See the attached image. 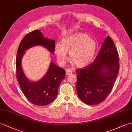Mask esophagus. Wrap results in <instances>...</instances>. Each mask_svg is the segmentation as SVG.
Instances as JSON below:
<instances>
[{"instance_id":"obj_1","label":"esophagus","mask_w":132,"mask_h":132,"mask_svg":"<svg viewBox=\"0 0 132 132\" xmlns=\"http://www.w3.org/2000/svg\"><path fill=\"white\" fill-rule=\"evenodd\" d=\"M72 73V72L71 71V70H67L66 71V75L67 76H68V75H70V74Z\"/></svg>"}]
</instances>
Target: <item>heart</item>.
<instances>
[{
	"label": "heart",
	"mask_w": 132,
	"mask_h": 132,
	"mask_svg": "<svg viewBox=\"0 0 132 132\" xmlns=\"http://www.w3.org/2000/svg\"><path fill=\"white\" fill-rule=\"evenodd\" d=\"M97 49L95 40L85 33L78 32L69 35L62 40V45L56 43L55 53L61 64L65 63L70 52V60L77 67L82 68L92 62Z\"/></svg>",
	"instance_id": "obj_1"
}]
</instances>
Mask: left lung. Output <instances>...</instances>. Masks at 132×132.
I'll use <instances>...</instances> for the list:
<instances>
[{
	"label": "left lung",
	"mask_w": 132,
	"mask_h": 132,
	"mask_svg": "<svg viewBox=\"0 0 132 132\" xmlns=\"http://www.w3.org/2000/svg\"><path fill=\"white\" fill-rule=\"evenodd\" d=\"M119 70L117 50L109 36L106 37L92 64L77 70L76 89L84 103L97 105L110 94Z\"/></svg>",
	"instance_id": "1"
}]
</instances>
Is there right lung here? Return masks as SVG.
Listing matches in <instances>:
<instances>
[{
	"mask_svg": "<svg viewBox=\"0 0 132 132\" xmlns=\"http://www.w3.org/2000/svg\"><path fill=\"white\" fill-rule=\"evenodd\" d=\"M42 46L53 54L55 49L54 40L44 37L40 30L27 34L19 45L16 56L17 79L22 92L28 100L37 106H45L56 98L60 83L65 76V70L51 61L49 68L45 76L38 81H31L26 76L22 68V59L25 51L30 48Z\"/></svg>",
	"mask_w": 132,
	"mask_h": 132,
	"instance_id": "1",
	"label": "right lung"
}]
</instances>
